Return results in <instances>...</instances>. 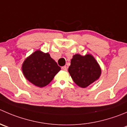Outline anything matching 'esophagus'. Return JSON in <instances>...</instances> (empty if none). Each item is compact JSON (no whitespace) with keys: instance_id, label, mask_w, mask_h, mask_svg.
Here are the masks:
<instances>
[{"instance_id":"obj_1","label":"esophagus","mask_w":127,"mask_h":127,"mask_svg":"<svg viewBox=\"0 0 127 127\" xmlns=\"http://www.w3.org/2000/svg\"><path fill=\"white\" fill-rule=\"evenodd\" d=\"M62 69L63 70V71H67V67H66V66H63V67H62Z\"/></svg>"}]
</instances>
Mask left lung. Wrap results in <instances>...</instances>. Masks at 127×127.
<instances>
[{"instance_id": "obj_1", "label": "left lung", "mask_w": 127, "mask_h": 127, "mask_svg": "<svg viewBox=\"0 0 127 127\" xmlns=\"http://www.w3.org/2000/svg\"><path fill=\"white\" fill-rule=\"evenodd\" d=\"M68 71L74 82L82 88L96 81L101 74L100 66L91 55H74Z\"/></svg>"}]
</instances>
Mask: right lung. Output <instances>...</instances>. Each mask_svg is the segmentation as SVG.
<instances>
[{"mask_svg": "<svg viewBox=\"0 0 127 127\" xmlns=\"http://www.w3.org/2000/svg\"><path fill=\"white\" fill-rule=\"evenodd\" d=\"M60 70L61 67L51 58L50 54L39 50L27 58L22 66L25 77L40 87L47 86Z\"/></svg>", "mask_w": 127, "mask_h": 127, "instance_id": "right-lung-1", "label": "right lung"}]
</instances>
